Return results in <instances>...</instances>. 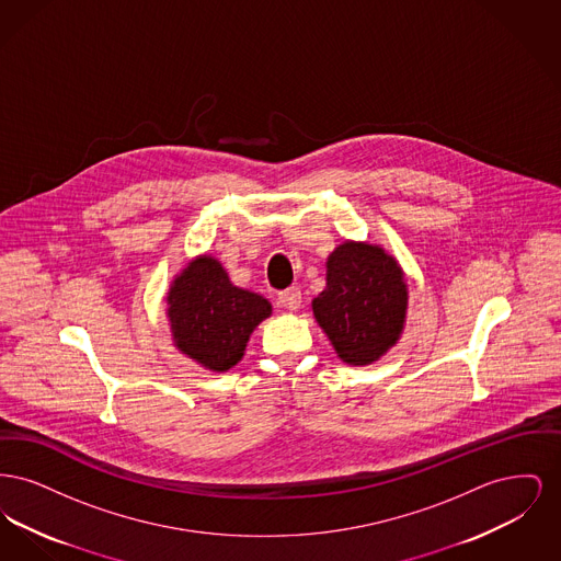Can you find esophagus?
<instances>
[{"label":"esophagus","mask_w":561,"mask_h":561,"mask_svg":"<svg viewBox=\"0 0 561 561\" xmlns=\"http://www.w3.org/2000/svg\"><path fill=\"white\" fill-rule=\"evenodd\" d=\"M300 302H302V296H300V290L294 288V286L279 293V305L288 311H296L300 307Z\"/></svg>","instance_id":"esophagus-1"}]
</instances>
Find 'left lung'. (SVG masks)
<instances>
[{
  "label": "left lung",
  "mask_w": 561,
  "mask_h": 561,
  "mask_svg": "<svg viewBox=\"0 0 561 561\" xmlns=\"http://www.w3.org/2000/svg\"><path fill=\"white\" fill-rule=\"evenodd\" d=\"M313 316L339 357L368 366L400 341L408 286L398 261L366 241L341 243L325 263Z\"/></svg>",
  "instance_id": "1"
}]
</instances>
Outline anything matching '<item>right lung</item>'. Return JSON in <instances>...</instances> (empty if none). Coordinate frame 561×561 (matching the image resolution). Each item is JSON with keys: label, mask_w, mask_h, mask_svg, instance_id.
Wrapping results in <instances>:
<instances>
[{"label": "right lung", "mask_w": 561, "mask_h": 561, "mask_svg": "<svg viewBox=\"0 0 561 561\" xmlns=\"http://www.w3.org/2000/svg\"><path fill=\"white\" fill-rule=\"evenodd\" d=\"M165 300L174 345L213 373L231 370L254 328L271 316L267 298L233 286L210 254L174 277Z\"/></svg>", "instance_id": "add662e5"}]
</instances>
